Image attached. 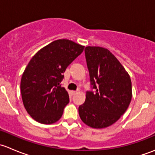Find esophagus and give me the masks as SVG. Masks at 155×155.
Wrapping results in <instances>:
<instances>
[{"mask_svg": "<svg viewBox=\"0 0 155 155\" xmlns=\"http://www.w3.org/2000/svg\"><path fill=\"white\" fill-rule=\"evenodd\" d=\"M76 93H77V92L75 91H71V94H72V95L76 94Z\"/></svg>", "mask_w": 155, "mask_h": 155, "instance_id": "obj_1", "label": "esophagus"}]
</instances>
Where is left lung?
Here are the masks:
<instances>
[{"instance_id": "1", "label": "left lung", "mask_w": 155, "mask_h": 155, "mask_svg": "<svg viewBox=\"0 0 155 155\" xmlns=\"http://www.w3.org/2000/svg\"><path fill=\"white\" fill-rule=\"evenodd\" d=\"M85 58L94 92L87 91L79 106L81 120L87 126L101 129L116 122L126 112L132 98L130 77L107 48L87 46Z\"/></svg>"}]
</instances>
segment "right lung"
<instances>
[{
  "label": "right lung",
  "mask_w": 155,
  "mask_h": 155,
  "mask_svg": "<svg viewBox=\"0 0 155 155\" xmlns=\"http://www.w3.org/2000/svg\"><path fill=\"white\" fill-rule=\"evenodd\" d=\"M85 46L62 39L39 50L26 67L21 79L22 102L37 122L51 124L58 121L69 103V94L60 83L69 65Z\"/></svg>",
  "instance_id": "add662e5"
}]
</instances>
